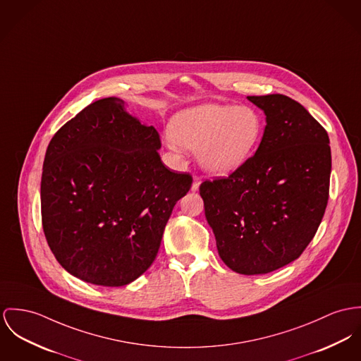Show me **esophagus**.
Segmentation results:
<instances>
[{"instance_id":"34e87169","label":"esophagus","mask_w":361,"mask_h":361,"mask_svg":"<svg viewBox=\"0 0 361 361\" xmlns=\"http://www.w3.org/2000/svg\"><path fill=\"white\" fill-rule=\"evenodd\" d=\"M200 184H202V178H200V177H195L191 190H192L194 192L195 191H197V190H199V187H200Z\"/></svg>"}]
</instances>
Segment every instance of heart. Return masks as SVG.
I'll return each mask as SVG.
<instances>
[{
  "instance_id": "obj_1",
  "label": "heart",
  "mask_w": 361,
  "mask_h": 361,
  "mask_svg": "<svg viewBox=\"0 0 361 361\" xmlns=\"http://www.w3.org/2000/svg\"><path fill=\"white\" fill-rule=\"evenodd\" d=\"M262 133L264 119L255 109L203 103L171 118L167 142L173 149L197 151L204 170L226 176L249 161Z\"/></svg>"
}]
</instances>
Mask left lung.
I'll use <instances>...</instances> for the list:
<instances>
[{
    "mask_svg": "<svg viewBox=\"0 0 361 361\" xmlns=\"http://www.w3.org/2000/svg\"><path fill=\"white\" fill-rule=\"evenodd\" d=\"M265 114L259 147L228 178L199 192L224 264L262 275L297 259L326 212L331 174L327 132L284 94L247 96Z\"/></svg>",
    "mask_w": 361,
    "mask_h": 361,
    "instance_id": "8db88e82",
    "label": "left lung"
}]
</instances>
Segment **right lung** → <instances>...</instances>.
I'll list each match as a JSON object with an SVG mask.
<instances>
[{"label":"right lung","mask_w":361,"mask_h":361,"mask_svg":"<svg viewBox=\"0 0 361 361\" xmlns=\"http://www.w3.org/2000/svg\"><path fill=\"white\" fill-rule=\"evenodd\" d=\"M154 126L122 99L97 100L51 140L42 167L41 213L59 264L86 283L119 287L154 262L190 174L161 161Z\"/></svg>","instance_id":"1"}]
</instances>
